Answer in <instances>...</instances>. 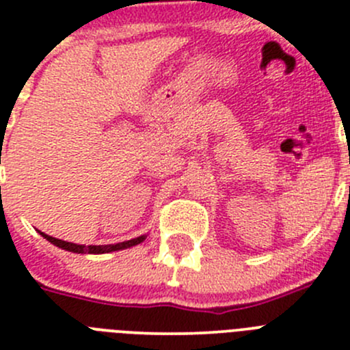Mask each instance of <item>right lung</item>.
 Here are the masks:
<instances>
[{"label": "right lung", "instance_id": "1", "mask_svg": "<svg viewBox=\"0 0 350 350\" xmlns=\"http://www.w3.org/2000/svg\"><path fill=\"white\" fill-rule=\"evenodd\" d=\"M42 234V237H46L49 243H53L54 246H59L66 251H73V253H92V254H100V253H111V251H120L124 250V247H131L135 244H140L142 241L145 239V236L135 237V239L124 241V243H118V244H106V246H83V244H75V243H68V241L63 239H56L53 236H47V234Z\"/></svg>", "mask_w": 350, "mask_h": 350}]
</instances>
